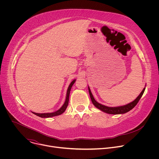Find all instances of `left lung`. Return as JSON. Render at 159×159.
I'll return each mask as SVG.
<instances>
[{
    "label": "left lung",
    "instance_id": "8db88e82",
    "mask_svg": "<svg viewBox=\"0 0 159 159\" xmlns=\"http://www.w3.org/2000/svg\"><path fill=\"white\" fill-rule=\"evenodd\" d=\"M89 89V95L90 97V99H91L92 102L93 104L95 106V107H96L98 109H100L101 111L107 113V114H111V115H118V114H124V113H126L128 111H129L130 110H131L137 104V103L139 102V101H140V98H142L145 90V87L143 89L142 91L141 92V93L140 94V95L136 98L133 102L124 105V106H118V107H108L104 105H102L99 102H98L94 98L91 91H90V89L89 88V87H88Z\"/></svg>",
    "mask_w": 159,
    "mask_h": 159
}]
</instances>
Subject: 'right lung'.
<instances>
[{"label": "right lung", "instance_id": "add662e5", "mask_svg": "<svg viewBox=\"0 0 159 159\" xmlns=\"http://www.w3.org/2000/svg\"><path fill=\"white\" fill-rule=\"evenodd\" d=\"M75 79H74L69 85V87H68L67 89V92H66V99H65V101L64 102V104H63V106L57 111L55 112H47V113H36L34 112H32L33 114H34L35 115L41 117V118H51V117H53V116H58L61 115L63 112H65V111L66 109V107L69 104V95H70V92L71 88L72 87V85H74V84L75 82Z\"/></svg>", "mask_w": 159, "mask_h": 159}]
</instances>
